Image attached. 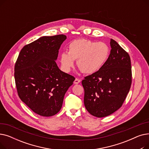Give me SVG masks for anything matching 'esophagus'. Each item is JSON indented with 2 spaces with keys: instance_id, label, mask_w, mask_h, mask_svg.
Instances as JSON below:
<instances>
[{
  "instance_id": "1",
  "label": "esophagus",
  "mask_w": 149,
  "mask_h": 149,
  "mask_svg": "<svg viewBox=\"0 0 149 149\" xmlns=\"http://www.w3.org/2000/svg\"><path fill=\"white\" fill-rule=\"evenodd\" d=\"M80 81H81V80H80V79H75V81H74V84H79V83H80Z\"/></svg>"
}]
</instances>
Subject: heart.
Instances as JSON below:
<instances>
[{
	"label": "heart",
	"mask_w": 149,
	"mask_h": 149,
	"mask_svg": "<svg viewBox=\"0 0 149 149\" xmlns=\"http://www.w3.org/2000/svg\"><path fill=\"white\" fill-rule=\"evenodd\" d=\"M109 56V48L104 42H94L86 39H77L70 43L68 52L60 55L61 68L69 72L74 65V60L81 72L92 74L102 68Z\"/></svg>",
	"instance_id": "1"
}]
</instances>
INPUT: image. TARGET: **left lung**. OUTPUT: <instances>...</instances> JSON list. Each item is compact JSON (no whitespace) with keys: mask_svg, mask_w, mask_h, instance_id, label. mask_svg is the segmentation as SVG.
I'll use <instances>...</instances> for the list:
<instances>
[{"mask_svg":"<svg viewBox=\"0 0 149 149\" xmlns=\"http://www.w3.org/2000/svg\"><path fill=\"white\" fill-rule=\"evenodd\" d=\"M110 44L111 53L106 63L81 82L85 107L98 118L110 115L121 107L132 83L129 54L113 39Z\"/></svg>","mask_w":149,"mask_h":149,"instance_id":"left-lung-1","label":"left lung"}]
</instances>
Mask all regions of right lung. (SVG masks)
Instances as JSON below:
<instances>
[{"label":"right lung","instance_id":"1","mask_svg":"<svg viewBox=\"0 0 149 149\" xmlns=\"http://www.w3.org/2000/svg\"><path fill=\"white\" fill-rule=\"evenodd\" d=\"M65 35L43 36L25 45L15 64L14 78L20 100L43 116L57 114L75 78L58 68L56 60Z\"/></svg>","mask_w":149,"mask_h":149}]
</instances>
